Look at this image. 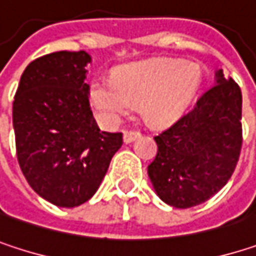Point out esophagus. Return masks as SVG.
<instances>
[{
  "instance_id": "1",
  "label": "esophagus",
  "mask_w": 256,
  "mask_h": 256,
  "mask_svg": "<svg viewBox=\"0 0 256 256\" xmlns=\"http://www.w3.org/2000/svg\"><path fill=\"white\" fill-rule=\"evenodd\" d=\"M140 136V133L139 132H133V130H128V132H124V134H123V140L126 142V144H130V142H133L136 138H139Z\"/></svg>"
}]
</instances>
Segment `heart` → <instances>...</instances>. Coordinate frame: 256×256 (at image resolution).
Wrapping results in <instances>:
<instances>
[{"mask_svg":"<svg viewBox=\"0 0 256 256\" xmlns=\"http://www.w3.org/2000/svg\"><path fill=\"white\" fill-rule=\"evenodd\" d=\"M200 81L202 68L194 62L151 60L120 68L114 78H94L90 84V104L108 124L139 105L148 123L164 126L186 110Z\"/></svg>","mask_w":256,"mask_h":256,"instance_id":"1","label":"heart"}]
</instances>
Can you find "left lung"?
Instances as JSON below:
<instances>
[{
    "label": "left lung",
    "instance_id": "1",
    "mask_svg": "<svg viewBox=\"0 0 256 256\" xmlns=\"http://www.w3.org/2000/svg\"><path fill=\"white\" fill-rule=\"evenodd\" d=\"M157 156L148 176L168 204L186 209L209 200L231 178L242 150V90L216 72V84L194 108L154 136Z\"/></svg>",
    "mask_w": 256,
    "mask_h": 256
}]
</instances>
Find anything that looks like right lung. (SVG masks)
I'll list each match as a JSON object with an SVG mask.
<instances>
[{"label": "right lung", "instance_id": "add662e5", "mask_svg": "<svg viewBox=\"0 0 256 256\" xmlns=\"http://www.w3.org/2000/svg\"><path fill=\"white\" fill-rule=\"evenodd\" d=\"M84 52H56L32 60L13 102L19 166L30 188L44 200L76 208L92 198L122 133L98 128L90 104Z\"/></svg>", "mask_w": 256, "mask_h": 256}]
</instances>
